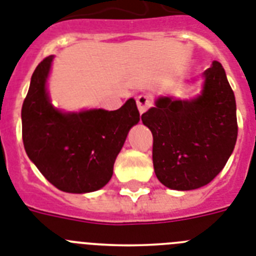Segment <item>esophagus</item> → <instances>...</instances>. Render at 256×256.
Instances as JSON below:
<instances>
[{
  "label": "esophagus",
  "instance_id": "esophagus-1",
  "mask_svg": "<svg viewBox=\"0 0 256 256\" xmlns=\"http://www.w3.org/2000/svg\"><path fill=\"white\" fill-rule=\"evenodd\" d=\"M136 105L140 113H144L151 105H152V100L148 94H140L136 97Z\"/></svg>",
  "mask_w": 256,
  "mask_h": 256
}]
</instances>
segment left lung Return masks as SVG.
Segmentation results:
<instances>
[{"mask_svg": "<svg viewBox=\"0 0 256 256\" xmlns=\"http://www.w3.org/2000/svg\"><path fill=\"white\" fill-rule=\"evenodd\" d=\"M204 78L196 98L160 97L142 114L154 136L155 175L167 188L190 190L209 184L236 146V97L221 63L213 62Z\"/></svg>", "mask_w": 256, "mask_h": 256, "instance_id": "obj_1", "label": "left lung"}]
</instances>
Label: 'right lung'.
<instances>
[{"mask_svg":"<svg viewBox=\"0 0 256 256\" xmlns=\"http://www.w3.org/2000/svg\"><path fill=\"white\" fill-rule=\"evenodd\" d=\"M54 56L35 68L22 105V139L30 160L56 188L88 193L106 186L128 130L139 122L134 98L117 110L63 113L50 101L46 82Z\"/></svg>","mask_w":256,"mask_h":256,"instance_id":"1","label":"right lung"}]
</instances>
